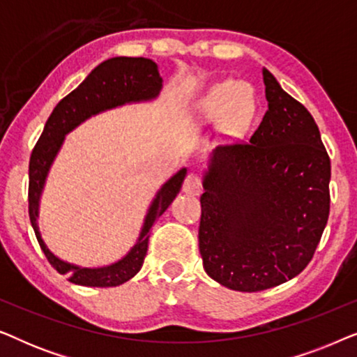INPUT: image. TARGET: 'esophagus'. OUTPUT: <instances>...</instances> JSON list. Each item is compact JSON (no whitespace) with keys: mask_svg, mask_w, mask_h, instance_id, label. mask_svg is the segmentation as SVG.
I'll list each match as a JSON object with an SVG mask.
<instances>
[{"mask_svg":"<svg viewBox=\"0 0 357 357\" xmlns=\"http://www.w3.org/2000/svg\"><path fill=\"white\" fill-rule=\"evenodd\" d=\"M183 192L187 195H193V197H197V195L202 193V177L193 172L188 174L183 182Z\"/></svg>","mask_w":357,"mask_h":357,"instance_id":"34e87169","label":"esophagus"}]
</instances>
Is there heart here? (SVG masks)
I'll return each mask as SVG.
<instances>
[{
    "mask_svg": "<svg viewBox=\"0 0 357 357\" xmlns=\"http://www.w3.org/2000/svg\"><path fill=\"white\" fill-rule=\"evenodd\" d=\"M255 104L242 82L224 81L213 86L195 109V120L206 123L226 115L229 121L238 123L252 115Z\"/></svg>",
    "mask_w": 357,
    "mask_h": 357,
    "instance_id": "obj_1",
    "label": "heart"
}]
</instances>
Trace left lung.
Instances as JSON below:
<instances>
[{"label":"left lung","instance_id":"obj_1","mask_svg":"<svg viewBox=\"0 0 357 357\" xmlns=\"http://www.w3.org/2000/svg\"><path fill=\"white\" fill-rule=\"evenodd\" d=\"M268 110L248 143L218 146L203 177L204 271L257 292L299 275L330 214L331 165L319 126L263 68Z\"/></svg>","mask_w":357,"mask_h":357}]
</instances>
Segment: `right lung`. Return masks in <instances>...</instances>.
<instances>
[{"label":"right lung","mask_w":357,"mask_h":357,"mask_svg":"<svg viewBox=\"0 0 357 357\" xmlns=\"http://www.w3.org/2000/svg\"><path fill=\"white\" fill-rule=\"evenodd\" d=\"M160 89H162V77L159 75L158 65L149 58L115 56L105 60L94 68L75 91L58 102L32 151L31 162H29V218L47 260L60 275H66L68 280L75 284L91 287L120 286L130 281L141 270L148 252L151 227L177 197L187 175V169H180L160 187L146 213L138 241L121 260L100 268H84L63 261L53 255L38 231V206L53 160L61 149L65 136L82 121L115 107L153 100L159 96Z\"/></svg>","instance_id":"1"}]
</instances>
